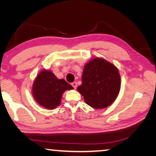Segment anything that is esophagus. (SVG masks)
Masks as SVG:
<instances>
[{
	"instance_id": "34e87169",
	"label": "esophagus",
	"mask_w": 156,
	"mask_h": 156,
	"mask_svg": "<svg viewBox=\"0 0 156 156\" xmlns=\"http://www.w3.org/2000/svg\"><path fill=\"white\" fill-rule=\"evenodd\" d=\"M72 85L74 89H76V87H77V83H76V82H73V83L72 84Z\"/></svg>"
}]
</instances>
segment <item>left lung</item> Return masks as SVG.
Returning a JSON list of instances; mask_svg holds the SVG:
<instances>
[{
    "mask_svg": "<svg viewBox=\"0 0 156 156\" xmlns=\"http://www.w3.org/2000/svg\"><path fill=\"white\" fill-rule=\"evenodd\" d=\"M81 85L78 91L87 104L95 109H104L112 105L120 89L118 69L106 60L96 58L84 65Z\"/></svg>",
    "mask_w": 156,
    "mask_h": 156,
    "instance_id": "8db88e82",
    "label": "left lung"
}]
</instances>
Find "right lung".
I'll use <instances>...</instances> for the list:
<instances>
[{"label":"right lung","mask_w":156,"mask_h":156,"mask_svg":"<svg viewBox=\"0 0 156 156\" xmlns=\"http://www.w3.org/2000/svg\"><path fill=\"white\" fill-rule=\"evenodd\" d=\"M73 87L64 79H58L51 71L43 70L34 82L32 94L34 99L42 107L54 109L61 102L63 93Z\"/></svg>","instance_id":"obj_1"}]
</instances>
